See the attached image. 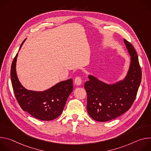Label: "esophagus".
<instances>
[{"instance_id": "obj_1", "label": "esophagus", "mask_w": 151, "mask_h": 151, "mask_svg": "<svg viewBox=\"0 0 151 151\" xmlns=\"http://www.w3.org/2000/svg\"><path fill=\"white\" fill-rule=\"evenodd\" d=\"M82 83V79L81 77L79 76H77L76 77L75 79V84L76 85H80Z\"/></svg>"}]
</instances>
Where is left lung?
Here are the masks:
<instances>
[{
	"label": "left lung",
	"instance_id": "8db88e82",
	"mask_svg": "<svg viewBox=\"0 0 151 151\" xmlns=\"http://www.w3.org/2000/svg\"><path fill=\"white\" fill-rule=\"evenodd\" d=\"M124 42L131 56L130 66L125 79L109 85L90 75V80L84 83L87 111L95 121L106 122L121 116L129 110L136 97L142 70L133 46L125 39Z\"/></svg>",
	"mask_w": 151,
	"mask_h": 151
}]
</instances>
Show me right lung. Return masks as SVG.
Returning <instances> with one entry per match:
<instances>
[{"instance_id": "right-lung-1", "label": "right lung", "mask_w": 151, "mask_h": 151, "mask_svg": "<svg viewBox=\"0 0 151 151\" xmlns=\"http://www.w3.org/2000/svg\"><path fill=\"white\" fill-rule=\"evenodd\" d=\"M17 56L18 53L12 63L11 79L15 98L21 109L34 118L42 121L57 118L62 113L67 99L73 91L72 79L60 82L44 91L27 90L20 83L17 76L15 68Z\"/></svg>"}]
</instances>
